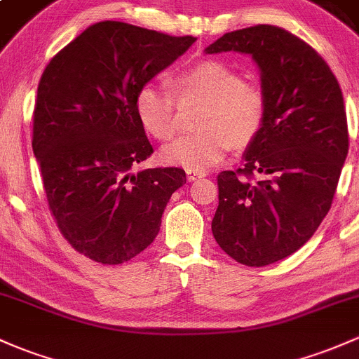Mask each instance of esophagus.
Here are the masks:
<instances>
[{
	"mask_svg": "<svg viewBox=\"0 0 359 359\" xmlns=\"http://www.w3.org/2000/svg\"><path fill=\"white\" fill-rule=\"evenodd\" d=\"M187 176H188V181H196L200 178H203V176H207L203 171H187Z\"/></svg>",
	"mask_w": 359,
	"mask_h": 359,
	"instance_id": "1",
	"label": "esophagus"
}]
</instances>
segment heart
<instances>
[{"mask_svg":"<svg viewBox=\"0 0 359 359\" xmlns=\"http://www.w3.org/2000/svg\"><path fill=\"white\" fill-rule=\"evenodd\" d=\"M171 88L181 101L200 97L203 106L196 116L200 130L168 145L161 154L165 164L205 171L233 145H248L264 128L269 106L264 86L258 80L241 79V73L226 61H196L172 76ZM172 93L165 86L147 83L135 97L142 126L161 142L178 133V102Z\"/></svg>","mask_w":359,"mask_h":359,"instance_id":"obj_1","label":"heart"}]
</instances>
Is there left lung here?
Segmentation results:
<instances>
[{
  "instance_id": "left-lung-1",
  "label": "left lung",
  "mask_w": 359,
  "mask_h": 359,
  "mask_svg": "<svg viewBox=\"0 0 359 359\" xmlns=\"http://www.w3.org/2000/svg\"><path fill=\"white\" fill-rule=\"evenodd\" d=\"M222 51L252 55L269 106L245 164L219 172L212 233L231 258L264 267L302 248L330 210L349 149L344 99L325 60L280 27L234 30L205 49Z\"/></svg>"
}]
</instances>
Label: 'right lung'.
<instances>
[{"label": "right lung", "mask_w": 359, "mask_h": 359, "mask_svg": "<svg viewBox=\"0 0 359 359\" xmlns=\"http://www.w3.org/2000/svg\"><path fill=\"white\" fill-rule=\"evenodd\" d=\"M196 39L125 22L90 25L51 57L37 87L32 149L55 222L90 260L118 265L154 241L181 168L133 172L152 156L135 97Z\"/></svg>", "instance_id": "obj_1"}]
</instances>
